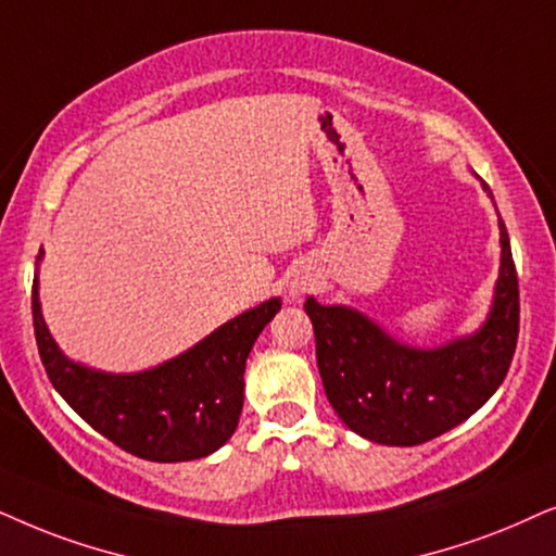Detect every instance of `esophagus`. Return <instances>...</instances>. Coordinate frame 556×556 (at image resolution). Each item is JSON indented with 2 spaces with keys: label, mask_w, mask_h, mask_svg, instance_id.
<instances>
[{
  "label": "esophagus",
  "mask_w": 556,
  "mask_h": 556,
  "mask_svg": "<svg viewBox=\"0 0 556 556\" xmlns=\"http://www.w3.org/2000/svg\"><path fill=\"white\" fill-rule=\"evenodd\" d=\"M309 287H307V282H302V279H298V282H292V298L294 294H300V292H307Z\"/></svg>",
  "instance_id": "esophagus-1"
}]
</instances>
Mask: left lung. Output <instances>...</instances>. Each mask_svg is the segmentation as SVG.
<instances>
[{
  "label": "left lung",
  "mask_w": 556,
  "mask_h": 556,
  "mask_svg": "<svg viewBox=\"0 0 556 556\" xmlns=\"http://www.w3.org/2000/svg\"><path fill=\"white\" fill-rule=\"evenodd\" d=\"M305 313L325 394L355 434L396 447L440 438L493 396L514 361L521 309L506 226L501 220L495 302L476 336L421 351L396 343L351 307L307 298Z\"/></svg>",
  "instance_id": "obj_1"
}]
</instances>
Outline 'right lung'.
I'll return each instance as SVG.
<instances>
[{
	"label": "right lung",
	"mask_w": 556,
	"mask_h": 556,
	"mask_svg": "<svg viewBox=\"0 0 556 556\" xmlns=\"http://www.w3.org/2000/svg\"><path fill=\"white\" fill-rule=\"evenodd\" d=\"M269 300L220 325L195 348L152 371L114 376L73 364L46 328L33 285L37 353L50 383L80 419L116 447L152 463H185L224 445L239 425L251 345L279 313Z\"/></svg>",
	"instance_id": "1"
}]
</instances>
